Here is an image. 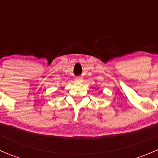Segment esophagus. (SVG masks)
<instances>
[{"mask_svg": "<svg viewBox=\"0 0 158 158\" xmlns=\"http://www.w3.org/2000/svg\"><path fill=\"white\" fill-rule=\"evenodd\" d=\"M75 81H76L77 83H81V82H82V81H83V79H82V78H76V79H75Z\"/></svg>", "mask_w": 158, "mask_h": 158, "instance_id": "obj_1", "label": "esophagus"}]
</instances>
